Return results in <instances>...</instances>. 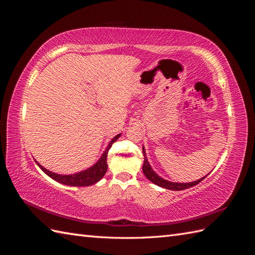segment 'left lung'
I'll return each instance as SVG.
<instances>
[{
	"mask_svg": "<svg viewBox=\"0 0 255 255\" xmlns=\"http://www.w3.org/2000/svg\"><path fill=\"white\" fill-rule=\"evenodd\" d=\"M142 153H143V156H144V160H143V166H142V171L144 173V175L146 176V179L150 180L152 183L156 184L157 186L160 187H164L166 189H170V190H183V189H187L190 188L192 186H196L197 184H199L201 181H203L206 176L202 177V179H200L196 182H192V183H172V182H168L164 179H161L160 176H158L155 172L152 170V168L150 167L149 163H148V158L145 156V151L142 148Z\"/></svg>",
	"mask_w": 255,
	"mask_h": 255,
	"instance_id": "obj_1",
	"label": "left lung"
}]
</instances>
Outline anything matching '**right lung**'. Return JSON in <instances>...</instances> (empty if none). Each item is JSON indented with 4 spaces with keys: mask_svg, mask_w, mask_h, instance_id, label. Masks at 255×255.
Instances as JSON below:
<instances>
[{
    "mask_svg": "<svg viewBox=\"0 0 255 255\" xmlns=\"http://www.w3.org/2000/svg\"><path fill=\"white\" fill-rule=\"evenodd\" d=\"M119 137H120V135H117L113 138L109 146H107L105 152L103 153V155L101 156V158L99 159V161L96 165H94L91 168L87 169V170L82 171L80 173H75V174H71V175L56 174V173L47 170V169L43 168L41 165L38 164L37 161L36 163L38 164V166L40 167V169L45 174H48L50 177H52L53 180H55L61 184L70 185V186H89V185L97 183L104 176V174L107 170V163H106L107 154H109V151L111 149L112 144L116 140H117Z\"/></svg>",
    "mask_w": 255,
    "mask_h": 255,
    "instance_id": "1",
    "label": "right lung"
}]
</instances>
